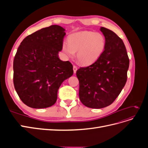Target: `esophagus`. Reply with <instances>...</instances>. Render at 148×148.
I'll return each mask as SVG.
<instances>
[{"instance_id": "obj_1", "label": "esophagus", "mask_w": 148, "mask_h": 148, "mask_svg": "<svg viewBox=\"0 0 148 148\" xmlns=\"http://www.w3.org/2000/svg\"><path fill=\"white\" fill-rule=\"evenodd\" d=\"M73 69L74 73H76V72H77V66H76V65H73Z\"/></svg>"}]
</instances>
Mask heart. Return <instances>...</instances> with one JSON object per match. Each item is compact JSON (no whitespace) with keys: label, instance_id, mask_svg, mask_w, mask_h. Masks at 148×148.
Masks as SVG:
<instances>
[{"label":"heart","instance_id":"1","mask_svg":"<svg viewBox=\"0 0 148 148\" xmlns=\"http://www.w3.org/2000/svg\"><path fill=\"white\" fill-rule=\"evenodd\" d=\"M106 39L102 33L84 31L71 34L68 42L62 44V51L69 58H77L80 64L88 65L95 62L104 52Z\"/></svg>","mask_w":148,"mask_h":148}]
</instances>
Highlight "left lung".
<instances>
[{
  "label": "left lung",
  "mask_w": 148,
  "mask_h": 148,
  "mask_svg": "<svg viewBox=\"0 0 148 148\" xmlns=\"http://www.w3.org/2000/svg\"><path fill=\"white\" fill-rule=\"evenodd\" d=\"M104 52L95 63L77 71L79 99L85 106L101 109L115 100L127 80L129 58L125 44L112 31L104 27Z\"/></svg>",
  "instance_id": "8db88e82"
}]
</instances>
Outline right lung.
Wrapping results in <instances>:
<instances>
[{"instance_id": "obj_1", "label": "right lung", "mask_w": 148, "mask_h": 148, "mask_svg": "<svg viewBox=\"0 0 148 148\" xmlns=\"http://www.w3.org/2000/svg\"><path fill=\"white\" fill-rule=\"evenodd\" d=\"M65 29L59 25L42 28L26 36L13 60V84L20 99L31 108L53 106L64 80L73 73L69 61L59 59Z\"/></svg>"}]
</instances>
